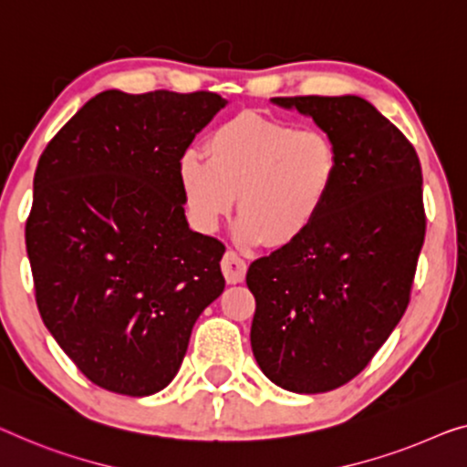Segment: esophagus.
I'll list each match as a JSON object with an SVG mask.
<instances>
[{
  "label": "esophagus",
  "instance_id": "34e87169",
  "mask_svg": "<svg viewBox=\"0 0 467 467\" xmlns=\"http://www.w3.org/2000/svg\"><path fill=\"white\" fill-rule=\"evenodd\" d=\"M222 273L226 276V283H243L247 273V262L239 254L233 252V249H228L224 257H222Z\"/></svg>",
  "mask_w": 467,
  "mask_h": 467
}]
</instances>
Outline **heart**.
Listing matches in <instances>:
<instances>
[{"mask_svg":"<svg viewBox=\"0 0 467 467\" xmlns=\"http://www.w3.org/2000/svg\"><path fill=\"white\" fill-rule=\"evenodd\" d=\"M205 156L186 150L178 178L194 226L213 233L234 207L243 245L285 247L310 231L325 212L339 176L337 149L323 130L294 128L241 113L215 128Z\"/></svg>","mask_w":467,"mask_h":467,"instance_id":"obj_1","label":"heart"}]
</instances>
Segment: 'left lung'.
<instances>
[{"label":"left lung","instance_id":"obj_1","mask_svg":"<svg viewBox=\"0 0 467 467\" xmlns=\"http://www.w3.org/2000/svg\"><path fill=\"white\" fill-rule=\"evenodd\" d=\"M331 138L339 176L302 239L252 262V350L264 375L297 394L357 378L405 315L426 236L413 144L358 96L273 99Z\"/></svg>","mask_w":467,"mask_h":467}]
</instances>
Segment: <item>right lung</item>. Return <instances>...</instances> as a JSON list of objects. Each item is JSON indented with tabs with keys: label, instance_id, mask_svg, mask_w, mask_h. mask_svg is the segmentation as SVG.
<instances>
[{
	"label": "right lung",
	"instance_id": "right-lung-1",
	"mask_svg": "<svg viewBox=\"0 0 467 467\" xmlns=\"http://www.w3.org/2000/svg\"><path fill=\"white\" fill-rule=\"evenodd\" d=\"M226 100L107 89L41 152L25 241L44 325L89 381L149 396L224 291L226 247L192 233L178 163Z\"/></svg>",
	"mask_w": 467,
	"mask_h": 467
}]
</instances>
